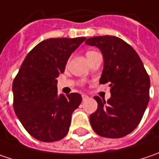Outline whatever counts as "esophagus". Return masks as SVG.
<instances>
[{
	"label": "esophagus",
	"mask_w": 159,
	"mask_h": 159,
	"mask_svg": "<svg viewBox=\"0 0 159 159\" xmlns=\"http://www.w3.org/2000/svg\"><path fill=\"white\" fill-rule=\"evenodd\" d=\"M82 98H83V101H85V100H87L89 97L86 94H82Z\"/></svg>",
	"instance_id": "obj_1"
}]
</instances>
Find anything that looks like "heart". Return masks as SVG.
Wrapping results in <instances>:
<instances>
[{
	"instance_id": "b5f03b06",
	"label": "heart",
	"mask_w": 159,
	"mask_h": 159,
	"mask_svg": "<svg viewBox=\"0 0 159 159\" xmlns=\"http://www.w3.org/2000/svg\"><path fill=\"white\" fill-rule=\"evenodd\" d=\"M93 53H95V52H94V51H89V52H87L86 56H88V55H91V54H93Z\"/></svg>"
}]
</instances>
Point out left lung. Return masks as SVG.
I'll use <instances>...</instances> for the list:
<instances>
[{
    "label": "left lung",
    "mask_w": 159,
    "mask_h": 159,
    "mask_svg": "<svg viewBox=\"0 0 159 159\" xmlns=\"http://www.w3.org/2000/svg\"><path fill=\"white\" fill-rule=\"evenodd\" d=\"M86 45L98 48L103 57L100 83L109 84L107 102L94 96L98 103L90 123L99 136L118 139L129 134L140 122L149 101V76L137 52L114 36L93 37Z\"/></svg>",
    "instance_id": "obj_1"
}]
</instances>
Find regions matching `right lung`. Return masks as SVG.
Listing matches in <instances>:
<instances>
[{
    "mask_svg": "<svg viewBox=\"0 0 159 159\" xmlns=\"http://www.w3.org/2000/svg\"><path fill=\"white\" fill-rule=\"evenodd\" d=\"M86 38L48 39L25 57L12 84L13 108L25 129L43 142L66 137L73 111L82 102L77 93L57 94V80L71 54Z\"/></svg>",
    "mask_w": 159,
    "mask_h": 159,
    "instance_id": "add662e5",
    "label": "right lung"
}]
</instances>
